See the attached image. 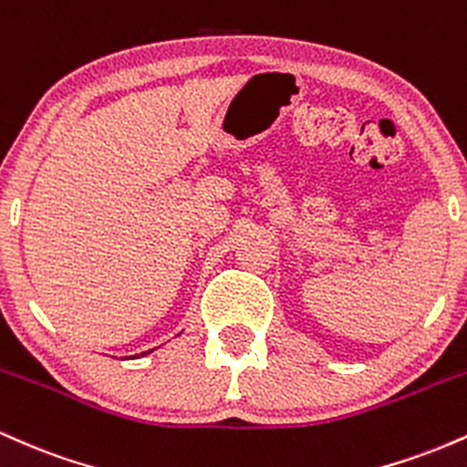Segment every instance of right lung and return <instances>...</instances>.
<instances>
[{"label": "right lung", "mask_w": 467, "mask_h": 467, "mask_svg": "<svg viewBox=\"0 0 467 467\" xmlns=\"http://www.w3.org/2000/svg\"><path fill=\"white\" fill-rule=\"evenodd\" d=\"M153 349H149V351H144V353H140V356H147V353H151Z\"/></svg>", "instance_id": "right-lung-1"}]
</instances>
